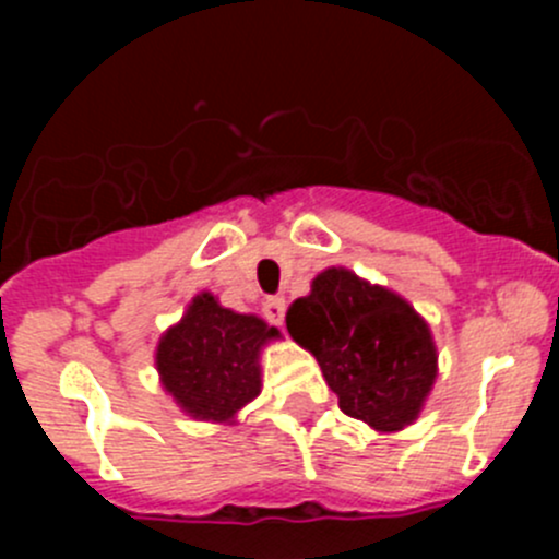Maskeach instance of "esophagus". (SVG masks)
Instances as JSON below:
<instances>
[{"mask_svg":"<svg viewBox=\"0 0 559 559\" xmlns=\"http://www.w3.org/2000/svg\"><path fill=\"white\" fill-rule=\"evenodd\" d=\"M264 319L270 321V324L281 326L284 324V316H286V300L284 297H270L267 302H264Z\"/></svg>","mask_w":559,"mask_h":559,"instance_id":"34e87169","label":"esophagus"}]
</instances>
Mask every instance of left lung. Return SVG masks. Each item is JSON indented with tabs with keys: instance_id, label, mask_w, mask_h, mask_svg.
Returning a JSON list of instances; mask_svg holds the SVG:
<instances>
[{
	"instance_id": "1",
	"label": "left lung",
	"mask_w": 559,
	"mask_h": 559,
	"mask_svg": "<svg viewBox=\"0 0 559 559\" xmlns=\"http://www.w3.org/2000/svg\"><path fill=\"white\" fill-rule=\"evenodd\" d=\"M292 341L311 352L337 405L381 436L419 419L438 376L430 324L405 297L348 267H326L286 311Z\"/></svg>"
}]
</instances>
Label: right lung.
I'll list each match as a JSON object with an SVG mask.
<instances>
[{
    "mask_svg": "<svg viewBox=\"0 0 559 559\" xmlns=\"http://www.w3.org/2000/svg\"><path fill=\"white\" fill-rule=\"evenodd\" d=\"M278 337L257 313H238L211 292H200L156 343L159 384L191 419L235 425L262 392L259 359Z\"/></svg>",
    "mask_w": 559,
    "mask_h": 559,
    "instance_id": "right-lung-1",
    "label": "right lung"
}]
</instances>
